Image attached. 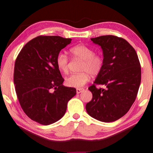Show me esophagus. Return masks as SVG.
I'll return each mask as SVG.
<instances>
[{
  "instance_id": "1",
  "label": "esophagus",
  "mask_w": 153,
  "mask_h": 153,
  "mask_svg": "<svg viewBox=\"0 0 153 153\" xmlns=\"http://www.w3.org/2000/svg\"><path fill=\"white\" fill-rule=\"evenodd\" d=\"M84 88H76V94H81V92H82L83 91H84Z\"/></svg>"
}]
</instances>
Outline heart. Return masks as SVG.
<instances>
[{"label": "heart", "mask_w": 153, "mask_h": 153, "mask_svg": "<svg viewBox=\"0 0 153 153\" xmlns=\"http://www.w3.org/2000/svg\"><path fill=\"white\" fill-rule=\"evenodd\" d=\"M73 57L84 60L81 67L82 72L72 74L65 79V84L69 87L81 88L84 86L92 76H97L104 66V59L100 55L94 54V51L84 45H78L70 49ZM55 63L60 72L67 73L69 70V59L65 53H59L55 58Z\"/></svg>", "instance_id": "heart-1"}]
</instances>
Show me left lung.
<instances>
[{"label": "left lung", "mask_w": 153, "mask_h": 153, "mask_svg": "<svg viewBox=\"0 0 153 153\" xmlns=\"http://www.w3.org/2000/svg\"><path fill=\"white\" fill-rule=\"evenodd\" d=\"M102 50L104 66L89 87L93 98L86 105L88 114L103 122H112L126 114L136 100L141 80L137 53L128 41L115 36L92 38ZM96 85L105 86L96 88Z\"/></svg>", "instance_id": "obj_1"}]
</instances>
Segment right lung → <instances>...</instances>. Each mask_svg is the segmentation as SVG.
Segmentation results:
<instances>
[{"instance_id":"add662e5","label":"right lung","mask_w":153,"mask_h":153,"mask_svg":"<svg viewBox=\"0 0 153 153\" xmlns=\"http://www.w3.org/2000/svg\"><path fill=\"white\" fill-rule=\"evenodd\" d=\"M58 36H39L22 48L15 60L14 84L19 104L31 120L49 125L64 116L76 88L63 86L55 58L71 43Z\"/></svg>"}]
</instances>
